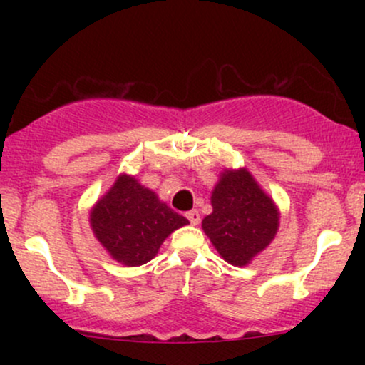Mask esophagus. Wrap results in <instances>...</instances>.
Listing matches in <instances>:
<instances>
[{
    "mask_svg": "<svg viewBox=\"0 0 365 365\" xmlns=\"http://www.w3.org/2000/svg\"><path fill=\"white\" fill-rule=\"evenodd\" d=\"M187 217H188V221H190V225L197 226V225L200 223V215H199V211H195V209L188 211L187 212Z\"/></svg>",
    "mask_w": 365,
    "mask_h": 365,
    "instance_id": "obj_1",
    "label": "esophagus"
}]
</instances>
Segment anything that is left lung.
<instances>
[{
    "mask_svg": "<svg viewBox=\"0 0 365 365\" xmlns=\"http://www.w3.org/2000/svg\"><path fill=\"white\" fill-rule=\"evenodd\" d=\"M211 206L202 230L232 266H247L278 232V207L245 168L225 170L220 175Z\"/></svg>",
    "mask_w": 365,
    "mask_h": 365,
    "instance_id": "1",
    "label": "left lung"
}]
</instances>
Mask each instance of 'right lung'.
<instances>
[{
  "mask_svg": "<svg viewBox=\"0 0 365 365\" xmlns=\"http://www.w3.org/2000/svg\"><path fill=\"white\" fill-rule=\"evenodd\" d=\"M91 228L115 261L142 266L158 254L175 230L188 225L130 175H120L91 209Z\"/></svg>",
  "mask_w": 365,
  "mask_h": 365,
  "instance_id": "add662e5",
  "label": "right lung"
}]
</instances>
